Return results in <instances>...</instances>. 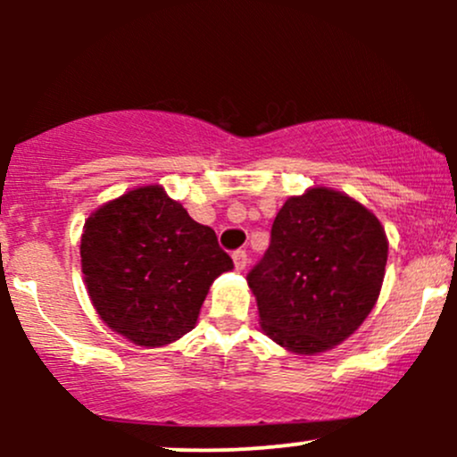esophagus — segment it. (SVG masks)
<instances>
[{
  "label": "esophagus",
  "instance_id": "obj_1",
  "mask_svg": "<svg viewBox=\"0 0 457 457\" xmlns=\"http://www.w3.org/2000/svg\"><path fill=\"white\" fill-rule=\"evenodd\" d=\"M232 260H234L236 270H245V269H246V251H243V249L234 251Z\"/></svg>",
  "mask_w": 457,
  "mask_h": 457
}]
</instances>
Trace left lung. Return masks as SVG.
<instances>
[{
  "label": "left lung",
  "instance_id": "obj_1",
  "mask_svg": "<svg viewBox=\"0 0 457 457\" xmlns=\"http://www.w3.org/2000/svg\"><path fill=\"white\" fill-rule=\"evenodd\" d=\"M386 253L385 228L345 193L316 187L290 197L246 275L264 333L296 354L342 344L378 301Z\"/></svg>",
  "mask_w": 457,
  "mask_h": 457
}]
</instances>
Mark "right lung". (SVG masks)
I'll return each mask as SVG.
<instances>
[{"instance_id": "right-lung-1", "label": "right lung", "mask_w": 457, "mask_h": 457, "mask_svg": "<svg viewBox=\"0 0 457 457\" xmlns=\"http://www.w3.org/2000/svg\"><path fill=\"white\" fill-rule=\"evenodd\" d=\"M234 262L208 225L193 221L159 185L139 187L87 217L81 270L98 316L144 348L195 327L199 309Z\"/></svg>"}]
</instances>
